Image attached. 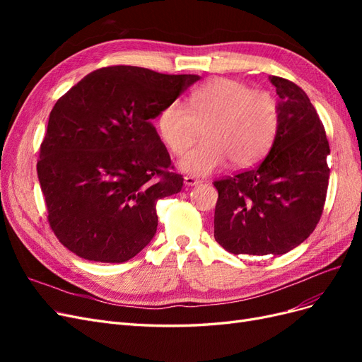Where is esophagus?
<instances>
[{"instance_id":"34e87169","label":"esophagus","mask_w":362,"mask_h":362,"mask_svg":"<svg viewBox=\"0 0 362 362\" xmlns=\"http://www.w3.org/2000/svg\"><path fill=\"white\" fill-rule=\"evenodd\" d=\"M202 181L201 180H198V178H194V177H192V175H187V177H184V184L185 185H198V184H201Z\"/></svg>"}]
</instances>
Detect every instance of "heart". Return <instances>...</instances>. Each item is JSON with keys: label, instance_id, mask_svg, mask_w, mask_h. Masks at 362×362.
<instances>
[{"label": "heart", "instance_id": "1", "mask_svg": "<svg viewBox=\"0 0 362 362\" xmlns=\"http://www.w3.org/2000/svg\"><path fill=\"white\" fill-rule=\"evenodd\" d=\"M279 127L275 96L233 78H214L194 89L187 105L175 100L161 108L157 129L163 144L181 156L198 140L204 141L181 160V170L204 177L231 161L249 168L267 154Z\"/></svg>", "mask_w": 362, "mask_h": 362}]
</instances>
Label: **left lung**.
Here are the masks:
<instances>
[{
    "label": "left lung",
    "mask_w": 362,
    "mask_h": 362,
    "mask_svg": "<svg viewBox=\"0 0 362 362\" xmlns=\"http://www.w3.org/2000/svg\"><path fill=\"white\" fill-rule=\"evenodd\" d=\"M281 98L279 127L257 168L216 180L214 238L234 255H282L319 223L326 201L329 141L298 84L269 76Z\"/></svg>",
    "instance_id": "left-lung-1"
}]
</instances>
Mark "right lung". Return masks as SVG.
<instances>
[{"instance_id": "add662e5", "label": "right lung", "mask_w": 362, "mask_h": 362, "mask_svg": "<svg viewBox=\"0 0 362 362\" xmlns=\"http://www.w3.org/2000/svg\"><path fill=\"white\" fill-rule=\"evenodd\" d=\"M198 75L107 66L52 107L37 177L54 235L89 261L124 262L156 235L157 201L182 189L151 119Z\"/></svg>"}]
</instances>
